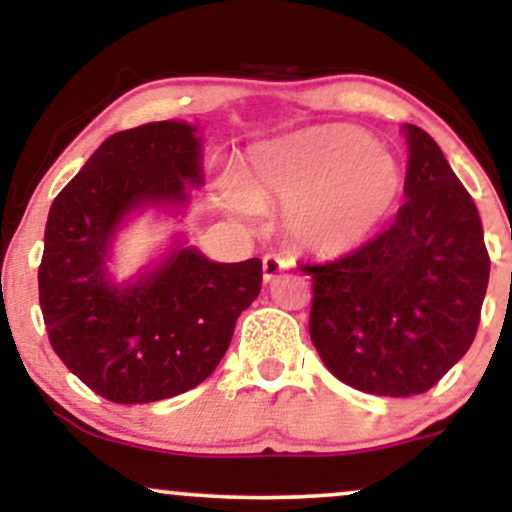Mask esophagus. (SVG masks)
<instances>
[{
  "label": "esophagus",
  "instance_id": "obj_1",
  "mask_svg": "<svg viewBox=\"0 0 512 512\" xmlns=\"http://www.w3.org/2000/svg\"><path fill=\"white\" fill-rule=\"evenodd\" d=\"M289 260L281 255H274V252H269V255L262 257V274H264V281H272L276 279V274L284 272L286 267H289Z\"/></svg>",
  "mask_w": 512,
  "mask_h": 512
}]
</instances>
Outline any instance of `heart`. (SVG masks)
Masks as SVG:
<instances>
[{
    "instance_id": "1",
    "label": "heart",
    "mask_w": 512,
    "mask_h": 512,
    "mask_svg": "<svg viewBox=\"0 0 512 512\" xmlns=\"http://www.w3.org/2000/svg\"><path fill=\"white\" fill-rule=\"evenodd\" d=\"M404 178L392 154L368 132L313 127L262 146L243 189L223 185V202L248 216L252 204L284 202L286 231L317 255L358 248L395 209Z\"/></svg>"
}]
</instances>
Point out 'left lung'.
<instances>
[{
  "label": "left lung",
  "instance_id": "8db88e82",
  "mask_svg": "<svg viewBox=\"0 0 512 512\" xmlns=\"http://www.w3.org/2000/svg\"><path fill=\"white\" fill-rule=\"evenodd\" d=\"M407 202L390 228L320 264L310 339L342 383L383 397L431 390L477 337L491 260L474 199L431 134L404 125Z\"/></svg>",
  "mask_w": 512,
  "mask_h": 512
}]
</instances>
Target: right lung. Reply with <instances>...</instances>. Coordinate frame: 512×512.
Returning <instances> with one entry per match:
<instances>
[{
	"instance_id": "1",
	"label": "right lung",
	"mask_w": 512,
	"mask_h": 512,
	"mask_svg": "<svg viewBox=\"0 0 512 512\" xmlns=\"http://www.w3.org/2000/svg\"><path fill=\"white\" fill-rule=\"evenodd\" d=\"M195 132L166 120L113 134L50 207L38 267L45 330L64 366L115 404L158 402L204 383L262 289L257 257L221 264L182 245L134 284L110 281L105 260L129 211L182 204L187 182L202 185Z\"/></svg>"
}]
</instances>
